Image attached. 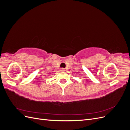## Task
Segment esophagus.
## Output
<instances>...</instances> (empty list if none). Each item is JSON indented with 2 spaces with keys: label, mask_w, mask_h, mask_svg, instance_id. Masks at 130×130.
<instances>
[{
  "label": "esophagus",
  "mask_w": 130,
  "mask_h": 130,
  "mask_svg": "<svg viewBox=\"0 0 130 130\" xmlns=\"http://www.w3.org/2000/svg\"><path fill=\"white\" fill-rule=\"evenodd\" d=\"M60 70H61V72H64L65 71V69H64V68H61V69H60Z\"/></svg>",
  "instance_id": "esophagus-1"
}]
</instances>
